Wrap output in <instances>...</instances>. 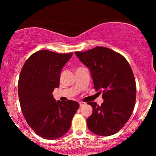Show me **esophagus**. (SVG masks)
Wrapping results in <instances>:
<instances>
[{
	"instance_id": "obj_1",
	"label": "esophagus",
	"mask_w": 156,
	"mask_h": 156,
	"mask_svg": "<svg viewBox=\"0 0 156 156\" xmlns=\"http://www.w3.org/2000/svg\"><path fill=\"white\" fill-rule=\"evenodd\" d=\"M79 104H80V107H83V106H84V105H86L85 102H79Z\"/></svg>"
}]
</instances>
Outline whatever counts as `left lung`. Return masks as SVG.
Segmentation results:
<instances>
[{
    "label": "left lung",
    "instance_id": "left-lung-1",
    "mask_svg": "<svg viewBox=\"0 0 156 156\" xmlns=\"http://www.w3.org/2000/svg\"><path fill=\"white\" fill-rule=\"evenodd\" d=\"M91 73L94 88L102 93L100 106L89 102L93 113L87 119L92 133L109 136L127 122L135 105L136 81L127 60L107 47H96L84 52H75Z\"/></svg>",
    "mask_w": 156,
    "mask_h": 156
}]
</instances>
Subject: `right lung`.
<instances>
[{
    "mask_svg": "<svg viewBox=\"0 0 156 156\" xmlns=\"http://www.w3.org/2000/svg\"><path fill=\"white\" fill-rule=\"evenodd\" d=\"M72 55L41 50L30 56L21 70L18 87L21 110L30 127L44 139L64 136L79 108L78 102L56 101L52 94Z\"/></svg>",
    "mask_w": 156,
    "mask_h": 156,
    "instance_id": "add662e5",
    "label": "right lung"
}]
</instances>
